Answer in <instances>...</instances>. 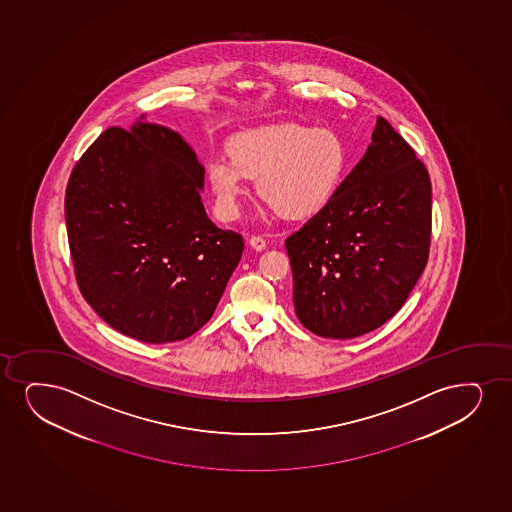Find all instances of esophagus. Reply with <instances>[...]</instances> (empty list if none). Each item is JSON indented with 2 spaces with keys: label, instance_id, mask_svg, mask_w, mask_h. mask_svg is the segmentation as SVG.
<instances>
[{
  "label": "esophagus",
  "instance_id": "esophagus-1",
  "mask_svg": "<svg viewBox=\"0 0 512 512\" xmlns=\"http://www.w3.org/2000/svg\"><path fill=\"white\" fill-rule=\"evenodd\" d=\"M248 243H250V247H252L253 250H257V252H262V250H265V247H267V243H265L262 236H252V238L248 240Z\"/></svg>",
  "mask_w": 512,
  "mask_h": 512
}]
</instances>
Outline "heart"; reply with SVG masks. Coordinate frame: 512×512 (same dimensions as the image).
Returning <instances> with one entry per match:
<instances>
[{"label":"heart","instance_id":"1","mask_svg":"<svg viewBox=\"0 0 512 512\" xmlns=\"http://www.w3.org/2000/svg\"><path fill=\"white\" fill-rule=\"evenodd\" d=\"M228 155L207 165L215 210L224 219L241 214L257 179L260 198L286 219H309L333 202L348 171L345 139L329 127L279 124L238 134Z\"/></svg>","mask_w":512,"mask_h":512}]
</instances>
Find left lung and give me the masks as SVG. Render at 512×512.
I'll return each mask as SVG.
<instances>
[{"mask_svg": "<svg viewBox=\"0 0 512 512\" xmlns=\"http://www.w3.org/2000/svg\"><path fill=\"white\" fill-rule=\"evenodd\" d=\"M431 183L383 117L333 202L284 241L293 305L314 335L352 340L383 326L428 262Z\"/></svg>", "mask_w": 512, "mask_h": 512, "instance_id": "1", "label": "left lung"}]
</instances>
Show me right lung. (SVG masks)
<instances>
[{"label": "right lung", "mask_w": 512, "mask_h": 512, "mask_svg": "<svg viewBox=\"0 0 512 512\" xmlns=\"http://www.w3.org/2000/svg\"><path fill=\"white\" fill-rule=\"evenodd\" d=\"M203 184L193 148L146 115L100 134L70 174L65 222L77 284L122 335L184 340L214 314L243 238L207 217Z\"/></svg>", "instance_id": "obj_1"}]
</instances>
